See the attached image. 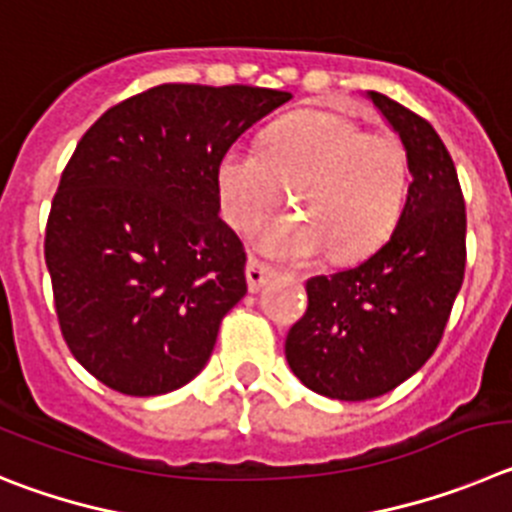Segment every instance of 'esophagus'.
Instances as JSON below:
<instances>
[{
    "label": "esophagus",
    "instance_id": "esophagus-1",
    "mask_svg": "<svg viewBox=\"0 0 512 512\" xmlns=\"http://www.w3.org/2000/svg\"><path fill=\"white\" fill-rule=\"evenodd\" d=\"M247 285H250V290L252 293H257V290L262 288V285H265V280L270 278V275H273V270H270V267L265 265V262H260V260H255V257H250V260H247Z\"/></svg>",
    "mask_w": 512,
    "mask_h": 512
}]
</instances>
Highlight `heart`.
Masks as SVG:
<instances>
[{"mask_svg": "<svg viewBox=\"0 0 512 512\" xmlns=\"http://www.w3.org/2000/svg\"><path fill=\"white\" fill-rule=\"evenodd\" d=\"M290 188L298 214L267 224L257 247L280 262L329 252L354 262L375 252L403 216L411 168L390 132L359 130L334 112L290 114L262 137L260 150L227 147L216 163L222 214L237 232H255Z\"/></svg>", "mask_w": 512, "mask_h": 512, "instance_id": "1", "label": "heart"}]
</instances>
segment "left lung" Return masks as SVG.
Returning <instances> with one entry per match:
<instances>
[{"mask_svg": "<svg viewBox=\"0 0 512 512\" xmlns=\"http://www.w3.org/2000/svg\"><path fill=\"white\" fill-rule=\"evenodd\" d=\"M367 96L408 155L403 216L365 262L308 280V308L285 339L293 375L336 400L380 398L426 365L467 262V211L449 150L416 112L377 91Z\"/></svg>", "mask_w": 512, "mask_h": 512, "instance_id": "obj_1", "label": "left lung"}]
</instances>
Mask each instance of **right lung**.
I'll list each match as a JSON object with an SVG mask.
<instances>
[{"label": "right lung", "mask_w": 512, "mask_h": 512, "mask_svg": "<svg viewBox=\"0 0 512 512\" xmlns=\"http://www.w3.org/2000/svg\"><path fill=\"white\" fill-rule=\"evenodd\" d=\"M288 99L260 86L163 84L81 137L50 206L45 265L68 349L107 388L147 398L204 370L247 293L216 163Z\"/></svg>", "instance_id": "right-lung-1"}]
</instances>
